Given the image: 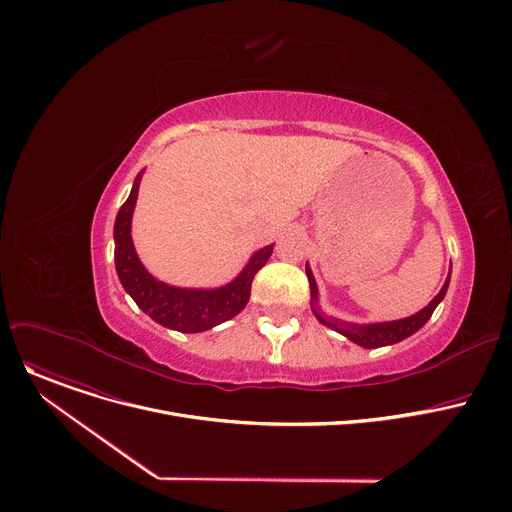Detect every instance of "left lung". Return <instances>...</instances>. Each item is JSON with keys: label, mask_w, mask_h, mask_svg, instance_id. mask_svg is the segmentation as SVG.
Wrapping results in <instances>:
<instances>
[{"label": "left lung", "mask_w": 512, "mask_h": 512, "mask_svg": "<svg viewBox=\"0 0 512 512\" xmlns=\"http://www.w3.org/2000/svg\"><path fill=\"white\" fill-rule=\"evenodd\" d=\"M306 275H308V281H310V294H312V306H316V300H318V289H316V281H314V275L310 271V267H306ZM448 285H450V275L444 283V287L440 289V294H437L421 312L409 316V318H403V320H395V322H377V324H364V326H356V324H342V322H334V320H326L318 308H314V314L316 318L324 324V326H330L334 330H338L340 334H344L346 338H350L352 342L364 346V348H381V346H387V344H395V342H401L405 340L407 336L415 334L433 314V310L437 308V304H440L446 296L448 291Z\"/></svg>", "instance_id": "left-lung-1"}]
</instances>
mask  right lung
Here are the masks:
<instances>
[{
  "instance_id": "add662e5",
  "label": "right lung",
  "mask_w": 512,
  "mask_h": 512,
  "mask_svg": "<svg viewBox=\"0 0 512 512\" xmlns=\"http://www.w3.org/2000/svg\"><path fill=\"white\" fill-rule=\"evenodd\" d=\"M139 178L115 221V269L135 304L158 324L178 332H204L237 316L249 302L255 273L267 263L273 245L253 255L241 275L218 289H182L154 279L139 263L131 241V214L137 200Z\"/></svg>"
}]
</instances>
